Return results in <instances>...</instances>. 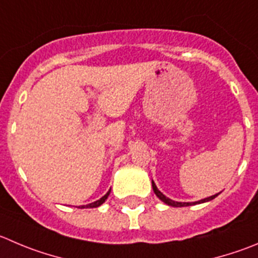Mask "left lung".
<instances>
[{
	"label": "left lung",
	"instance_id": "1",
	"mask_svg": "<svg viewBox=\"0 0 258 258\" xmlns=\"http://www.w3.org/2000/svg\"><path fill=\"white\" fill-rule=\"evenodd\" d=\"M152 187H153V191H154V194H156V195L158 196V198L161 199V200L163 201V203H166V204H167V205H171V207H177V208H181V207H190V205L201 204V203H207V201H210V200H213V199H214V198H217V196H218V194H215V195H213V196H209V198H207V199H203V200L195 201V203H178V201H173V200H171V199L166 198V196H164L163 194H162L161 191H159L158 188H157L156 183L153 182V180H152Z\"/></svg>",
	"mask_w": 258,
	"mask_h": 258
}]
</instances>
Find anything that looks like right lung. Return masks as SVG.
I'll list each match as a JSON object with an SVG mask.
<instances>
[{"label": "right lung", "instance_id": "obj_1", "mask_svg": "<svg viewBox=\"0 0 258 258\" xmlns=\"http://www.w3.org/2000/svg\"><path fill=\"white\" fill-rule=\"evenodd\" d=\"M109 194H110V190L107 191V192L105 194V195L102 196V198L100 199V200L95 201V203H91V204L82 205V207H81V209H83V208H97V207H100V205H101L102 203H105V200H106V199H107V196H109Z\"/></svg>", "mask_w": 258, "mask_h": 258}]
</instances>
